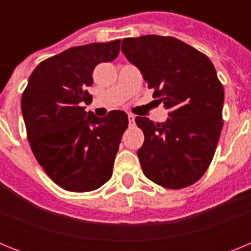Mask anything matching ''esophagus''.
Returning a JSON list of instances; mask_svg holds the SVG:
<instances>
[{"instance_id": "34e87169", "label": "esophagus", "mask_w": 251, "mask_h": 251, "mask_svg": "<svg viewBox=\"0 0 251 251\" xmlns=\"http://www.w3.org/2000/svg\"><path fill=\"white\" fill-rule=\"evenodd\" d=\"M136 117L133 114H128V123H129V126L132 127V126H134V123H136Z\"/></svg>"}]
</instances>
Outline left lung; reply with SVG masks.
Masks as SVG:
<instances>
[{"label": "left lung", "mask_w": 251, "mask_h": 251, "mask_svg": "<svg viewBox=\"0 0 251 251\" xmlns=\"http://www.w3.org/2000/svg\"><path fill=\"white\" fill-rule=\"evenodd\" d=\"M122 52L139 69L154 101L170 110L163 123L136 118L145 133L137 153L143 174L162 187L191 186L211 163L223 129L224 88L214 64L171 36L128 37Z\"/></svg>", "instance_id": "8db88e82"}]
</instances>
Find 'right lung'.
I'll list each match as a JSON object with an SVG mask.
<instances>
[{
  "label": "right lung",
  "mask_w": 251,
  "mask_h": 251,
  "mask_svg": "<svg viewBox=\"0 0 251 251\" xmlns=\"http://www.w3.org/2000/svg\"><path fill=\"white\" fill-rule=\"evenodd\" d=\"M121 40L75 46L44 60L30 75L21 112L27 138L40 166L64 190L88 192L112 177L115 154L128 115L112 110L103 118L85 112L92 100L98 64L119 54Z\"/></svg>",
  "instance_id": "add662e5"
}]
</instances>
